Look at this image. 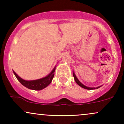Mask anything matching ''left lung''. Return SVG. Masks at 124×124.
<instances>
[{
    "mask_svg": "<svg viewBox=\"0 0 124 124\" xmlns=\"http://www.w3.org/2000/svg\"><path fill=\"white\" fill-rule=\"evenodd\" d=\"M73 77H74V79H75V82H76V83L78 84V85H79V86L82 87V88H83V89H87V90H94V89H99V88L100 87H101L102 86H98V87H87L86 86H85V85H84L83 84H82L80 81L79 80V79H78V78H77L76 75H75V73H74V72L73 71Z\"/></svg>",
    "mask_w": 124,
    "mask_h": 124,
    "instance_id": "obj_1",
    "label": "left lung"
}]
</instances>
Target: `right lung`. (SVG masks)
Listing matches in <instances>:
<instances>
[{
  "instance_id": "1",
  "label": "right lung",
  "mask_w": 124,
  "mask_h": 124,
  "mask_svg": "<svg viewBox=\"0 0 124 124\" xmlns=\"http://www.w3.org/2000/svg\"><path fill=\"white\" fill-rule=\"evenodd\" d=\"M55 69H56V66L54 67L53 70L51 71V73L48 74L46 76L41 78V79H37V80H24L18 75H17L15 71L13 70V72L17 80L20 82L21 85H23L25 87L31 90H41L46 87L51 83L54 76V72H55Z\"/></svg>"
}]
</instances>
